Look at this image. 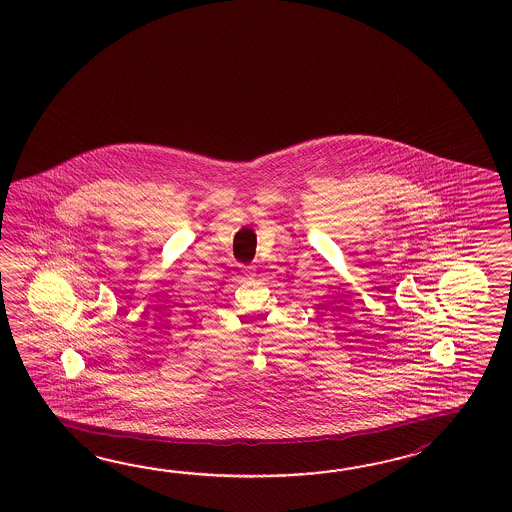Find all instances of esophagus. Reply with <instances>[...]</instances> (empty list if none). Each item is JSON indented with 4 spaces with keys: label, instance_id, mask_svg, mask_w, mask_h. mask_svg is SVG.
<instances>
[{
    "label": "esophagus",
    "instance_id": "obj_1",
    "mask_svg": "<svg viewBox=\"0 0 512 512\" xmlns=\"http://www.w3.org/2000/svg\"><path fill=\"white\" fill-rule=\"evenodd\" d=\"M243 274L252 278L254 276V267H243Z\"/></svg>",
    "mask_w": 512,
    "mask_h": 512
}]
</instances>
